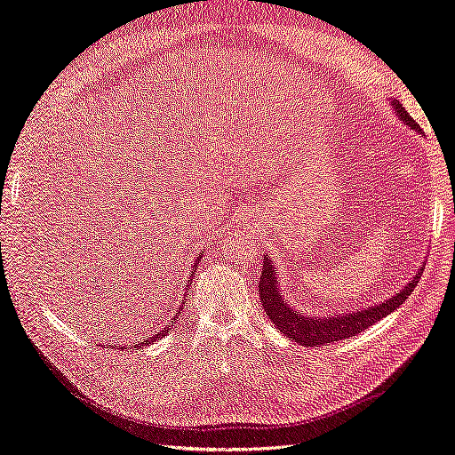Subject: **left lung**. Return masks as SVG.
Listing matches in <instances>:
<instances>
[{"instance_id":"8db88e82","label":"left lung","mask_w":455,"mask_h":455,"mask_svg":"<svg viewBox=\"0 0 455 455\" xmlns=\"http://www.w3.org/2000/svg\"><path fill=\"white\" fill-rule=\"evenodd\" d=\"M394 108L397 110L399 118L403 120L411 128L419 130V124L411 118L409 112L401 107L399 100H394ZM419 271L405 289H401L394 299H389L382 304L374 306V308H364V310H356V312H348L347 315H337V318H315V315H300L297 310H292L291 306L284 302L279 292V281L275 277V269L269 266V258L263 259V267H261V277H259V300L263 310L269 315V320L275 323L279 330L289 335L292 341H297L306 347H318V345H327V343H335L341 341L345 337H353L356 333H361L368 330L372 323L379 322L386 318L387 314H392L395 308H399L403 304L409 294L413 292L417 287V283L420 279Z\"/></svg>"}]
</instances>
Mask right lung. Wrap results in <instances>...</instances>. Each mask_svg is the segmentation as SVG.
<instances>
[{
    "label": "right lung",
    "instance_id": "1",
    "mask_svg": "<svg viewBox=\"0 0 455 455\" xmlns=\"http://www.w3.org/2000/svg\"><path fill=\"white\" fill-rule=\"evenodd\" d=\"M199 261H202V258H197V261H196V266H197V263H199ZM188 287H189V281H188ZM184 299H188V297H184ZM180 310H182V306H180ZM168 331H171V327H164V330H163V331H158V333H156L155 337H151V339H147V341H143V343H137V345H133V348H137V347H140V345H141V347H143V345H149V343H153L155 339H161V337H163V335H166Z\"/></svg>",
    "mask_w": 455,
    "mask_h": 455
}]
</instances>
